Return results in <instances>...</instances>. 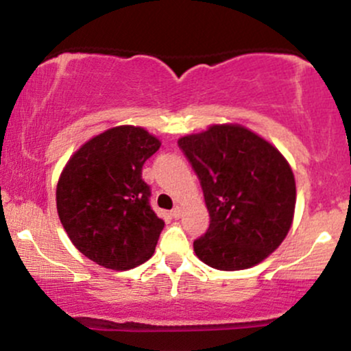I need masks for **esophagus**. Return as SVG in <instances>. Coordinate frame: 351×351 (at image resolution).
<instances>
[{
  "label": "esophagus",
  "mask_w": 351,
  "mask_h": 351,
  "mask_svg": "<svg viewBox=\"0 0 351 351\" xmlns=\"http://www.w3.org/2000/svg\"><path fill=\"white\" fill-rule=\"evenodd\" d=\"M171 216L175 217V219H178V217L181 216V209H180L178 206H176V208H173V209H171Z\"/></svg>",
  "instance_id": "esophagus-1"
}]
</instances>
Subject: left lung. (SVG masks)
I'll return each instance as SVG.
<instances>
[{"mask_svg": "<svg viewBox=\"0 0 351 351\" xmlns=\"http://www.w3.org/2000/svg\"><path fill=\"white\" fill-rule=\"evenodd\" d=\"M178 147L198 175L209 228L193 243L209 267L241 271L259 264L287 236L295 180L271 143L241 125H213Z\"/></svg>", "mask_w": 351, "mask_h": 351, "instance_id": "8db88e82", "label": "left lung"}]
</instances>
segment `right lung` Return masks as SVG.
I'll use <instances>...</instances> for the list:
<instances>
[{"label": "right lung", "mask_w": 351, "mask_h": 351, "mask_svg": "<svg viewBox=\"0 0 351 351\" xmlns=\"http://www.w3.org/2000/svg\"><path fill=\"white\" fill-rule=\"evenodd\" d=\"M158 148L160 140L147 130L122 125L84 143L60 173L59 219L95 264L127 271L155 252L165 221L150 206L142 168Z\"/></svg>", "instance_id": "add662e5"}]
</instances>
